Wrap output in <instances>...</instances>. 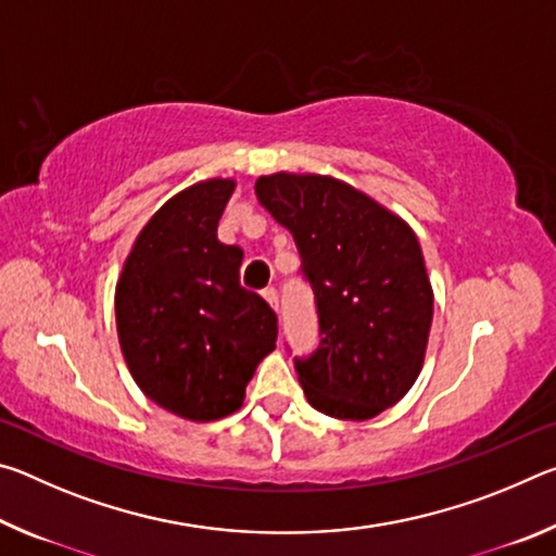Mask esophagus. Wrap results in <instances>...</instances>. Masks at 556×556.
I'll return each instance as SVG.
<instances>
[{
  "instance_id": "34e87169",
  "label": "esophagus",
  "mask_w": 556,
  "mask_h": 556,
  "mask_svg": "<svg viewBox=\"0 0 556 556\" xmlns=\"http://www.w3.org/2000/svg\"><path fill=\"white\" fill-rule=\"evenodd\" d=\"M262 296H265V299H267V304H269L271 308H275V312L279 314V291H277L275 287H267L265 291H262Z\"/></svg>"
}]
</instances>
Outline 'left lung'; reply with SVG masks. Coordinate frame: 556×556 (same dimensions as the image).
I'll return each mask as SVG.
<instances>
[{
	"instance_id": "8db88e82",
	"label": "left lung",
	"mask_w": 556,
	"mask_h": 556,
	"mask_svg": "<svg viewBox=\"0 0 556 556\" xmlns=\"http://www.w3.org/2000/svg\"><path fill=\"white\" fill-rule=\"evenodd\" d=\"M257 201L294 235L314 289L318 341L294 357L314 409L365 421L397 404L425 365L434 291L414 230L331 176L271 174Z\"/></svg>"
}]
</instances>
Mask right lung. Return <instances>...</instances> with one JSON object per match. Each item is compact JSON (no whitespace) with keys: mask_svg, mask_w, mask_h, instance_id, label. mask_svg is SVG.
I'll list each match as a JSON object with an SVG mask.
<instances>
[{"mask_svg":"<svg viewBox=\"0 0 556 556\" xmlns=\"http://www.w3.org/2000/svg\"><path fill=\"white\" fill-rule=\"evenodd\" d=\"M232 191V178H208L168 199L137 235L115 289L131 378L159 407L191 421L238 412L277 343L275 312L240 287L242 250L218 240Z\"/></svg>","mask_w":556,"mask_h":556,"instance_id":"right-lung-1","label":"right lung"}]
</instances>
